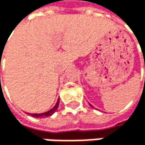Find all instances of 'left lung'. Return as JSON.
<instances>
[{"instance_id": "1", "label": "left lung", "mask_w": 145, "mask_h": 145, "mask_svg": "<svg viewBox=\"0 0 145 145\" xmlns=\"http://www.w3.org/2000/svg\"><path fill=\"white\" fill-rule=\"evenodd\" d=\"M144 67H145V64H144Z\"/></svg>"}]
</instances>
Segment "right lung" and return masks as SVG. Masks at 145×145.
I'll return each instance as SVG.
<instances>
[{
	"mask_svg": "<svg viewBox=\"0 0 145 145\" xmlns=\"http://www.w3.org/2000/svg\"><path fill=\"white\" fill-rule=\"evenodd\" d=\"M59 99L57 101L56 105H54V108H52L51 110L48 111V112H43V113H30L31 116H33V118H46V117H50V116H52L57 110V108L59 106ZM29 114V113H28Z\"/></svg>",
	"mask_w": 145,
	"mask_h": 145,
	"instance_id": "1",
	"label": "right lung"
}]
</instances>
